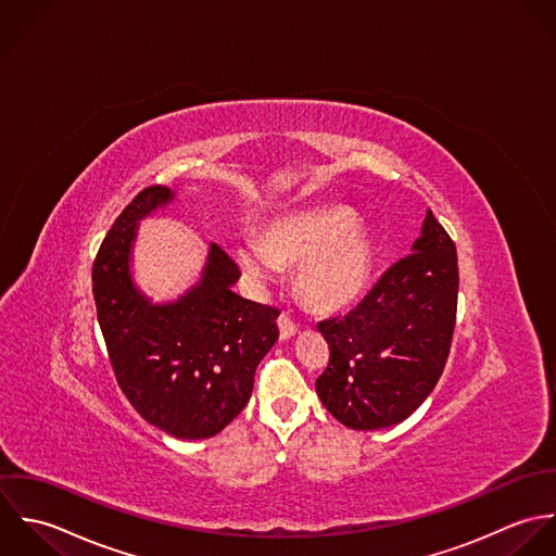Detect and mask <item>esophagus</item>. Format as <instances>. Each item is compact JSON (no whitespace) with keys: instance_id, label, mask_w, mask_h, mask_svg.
<instances>
[{"instance_id":"1","label":"esophagus","mask_w":556,"mask_h":556,"mask_svg":"<svg viewBox=\"0 0 556 556\" xmlns=\"http://www.w3.org/2000/svg\"><path fill=\"white\" fill-rule=\"evenodd\" d=\"M277 325H279L281 339H290V337H294V334L299 333V325H296L288 314H281V316L277 318Z\"/></svg>"}]
</instances>
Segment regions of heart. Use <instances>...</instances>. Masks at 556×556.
I'll use <instances>...</instances> for the list:
<instances>
[{"label":"heart","mask_w":556,"mask_h":556,"mask_svg":"<svg viewBox=\"0 0 556 556\" xmlns=\"http://www.w3.org/2000/svg\"><path fill=\"white\" fill-rule=\"evenodd\" d=\"M242 273L257 281L273 279L279 268L299 266L301 296L323 312L352 305L371 275V247L352 223L348 208H309L281 215L257 231V242L236 247Z\"/></svg>","instance_id":"b5f03b06"}]
</instances>
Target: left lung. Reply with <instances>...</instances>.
Returning <instances> with one entry per match:
<instances>
[{"mask_svg": "<svg viewBox=\"0 0 556 556\" xmlns=\"http://www.w3.org/2000/svg\"><path fill=\"white\" fill-rule=\"evenodd\" d=\"M457 286L455 244L428 211L413 253L352 312L318 325L331 356L316 391L339 424L382 430L426 402L448 356Z\"/></svg>", "mask_w": 556, "mask_h": 556, "instance_id": "1", "label": "left lung"}]
</instances>
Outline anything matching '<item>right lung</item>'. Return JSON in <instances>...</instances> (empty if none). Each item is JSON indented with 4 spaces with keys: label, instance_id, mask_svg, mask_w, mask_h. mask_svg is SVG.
<instances>
[{
    "label": "right lung",
    "instance_id": "1",
    "mask_svg": "<svg viewBox=\"0 0 556 556\" xmlns=\"http://www.w3.org/2000/svg\"><path fill=\"white\" fill-rule=\"evenodd\" d=\"M172 200L161 185L132 198L97 253L92 292L126 400L165 434L202 441L247 406L255 367L279 339V309L231 292L240 268L215 242L200 283L178 301L152 305L135 288L130 249L137 223Z\"/></svg>",
    "mask_w": 556,
    "mask_h": 556
}]
</instances>
